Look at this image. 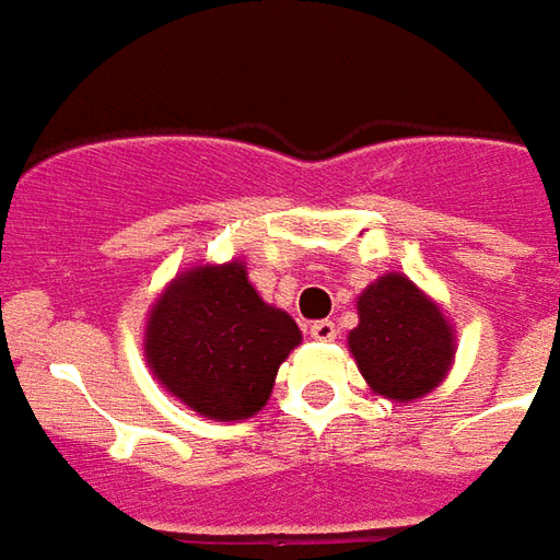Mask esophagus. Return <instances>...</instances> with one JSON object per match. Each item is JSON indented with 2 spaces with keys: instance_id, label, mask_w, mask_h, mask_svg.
I'll return each instance as SVG.
<instances>
[{
  "instance_id": "esophagus-1",
  "label": "esophagus",
  "mask_w": 560,
  "mask_h": 560,
  "mask_svg": "<svg viewBox=\"0 0 560 560\" xmlns=\"http://www.w3.org/2000/svg\"><path fill=\"white\" fill-rule=\"evenodd\" d=\"M310 337H313V340H319V342L337 340V325H334V322H328V319L313 322V325H310Z\"/></svg>"
}]
</instances>
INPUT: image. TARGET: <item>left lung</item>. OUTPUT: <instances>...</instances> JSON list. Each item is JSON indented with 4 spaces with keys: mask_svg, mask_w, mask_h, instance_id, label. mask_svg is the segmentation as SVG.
I'll list each match as a JSON object with an SVG mask.
<instances>
[{
    "mask_svg": "<svg viewBox=\"0 0 560 560\" xmlns=\"http://www.w3.org/2000/svg\"><path fill=\"white\" fill-rule=\"evenodd\" d=\"M349 352L375 397L415 402L442 385L456 358V330L439 301L387 271L358 295Z\"/></svg>",
    "mask_w": 560,
    "mask_h": 560,
    "instance_id": "1",
    "label": "left lung"
}]
</instances>
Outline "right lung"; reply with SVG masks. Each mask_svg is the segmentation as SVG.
<instances>
[{"label": "right lung", "instance_id": "add662e5", "mask_svg": "<svg viewBox=\"0 0 560 560\" xmlns=\"http://www.w3.org/2000/svg\"><path fill=\"white\" fill-rule=\"evenodd\" d=\"M301 346L285 310L262 301L244 259L199 262L163 285L145 319L142 352L158 385L208 420L265 409L277 370Z\"/></svg>", "mask_w": 560, "mask_h": 560}]
</instances>
